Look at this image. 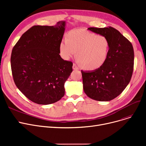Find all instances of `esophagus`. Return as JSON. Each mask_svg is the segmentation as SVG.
I'll use <instances>...</instances> for the list:
<instances>
[{"mask_svg": "<svg viewBox=\"0 0 146 146\" xmlns=\"http://www.w3.org/2000/svg\"><path fill=\"white\" fill-rule=\"evenodd\" d=\"M73 70H79V68L77 66V65L74 63L73 64Z\"/></svg>", "mask_w": 146, "mask_h": 146, "instance_id": "obj_1", "label": "esophagus"}]
</instances>
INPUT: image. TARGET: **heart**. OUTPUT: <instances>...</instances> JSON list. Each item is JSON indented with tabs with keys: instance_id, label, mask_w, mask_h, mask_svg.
<instances>
[{
	"instance_id": "1",
	"label": "heart",
	"mask_w": 146,
	"mask_h": 146,
	"mask_svg": "<svg viewBox=\"0 0 146 146\" xmlns=\"http://www.w3.org/2000/svg\"><path fill=\"white\" fill-rule=\"evenodd\" d=\"M111 42L105 35H98L84 29H74L68 34L67 38L59 45L61 57L69 60L76 56L84 69L95 70L101 68L108 58Z\"/></svg>"
}]
</instances>
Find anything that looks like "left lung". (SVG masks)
<instances>
[{
	"instance_id": "1",
	"label": "left lung",
	"mask_w": 146,
	"mask_h": 146,
	"mask_svg": "<svg viewBox=\"0 0 146 146\" xmlns=\"http://www.w3.org/2000/svg\"><path fill=\"white\" fill-rule=\"evenodd\" d=\"M88 29L105 35L111 42V49L105 63L97 70L83 72V90L90 98L98 101H110L119 95L131 79L134 53L127 38L113 27Z\"/></svg>"
}]
</instances>
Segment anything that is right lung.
I'll list each match as a JSON object with an SVG mask.
<instances>
[{
  "label": "right lung",
  "mask_w": 146,
  "mask_h": 146,
  "mask_svg": "<svg viewBox=\"0 0 146 146\" xmlns=\"http://www.w3.org/2000/svg\"><path fill=\"white\" fill-rule=\"evenodd\" d=\"M65 24L60 21L55 26L34 25L22 34L12 49L14 82L35 104H53L64 95V83L73 71L72 61L59 54Z\"/></svg>",
  "instance_id": "1"
}]
</instances>
